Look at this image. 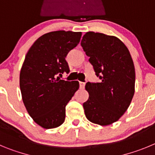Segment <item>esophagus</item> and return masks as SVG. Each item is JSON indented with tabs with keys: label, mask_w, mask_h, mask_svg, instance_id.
Segmentation results:
<instances>
[{
	"label": "esophagus",
	"mask_w": 155,
	"mask_h": 155,
	"mask_svg": "<svg viewBox=\"0 0 155 155\" xmlns=\"http://www.w3.org/2000/svg\"><path fill=\"white\" fill-rule=\"evenodd\" d=\"M85 85H86V83H83V82H79V86H80L81 89H83L85 87Z\"/></svg>",
	"instance_id": "34e87169"
}]
</instances>
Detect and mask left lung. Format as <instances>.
I'll return each mask as SVG.
<instances>
[{
	"label": "left lung",
	"mask_w": 155,
	"mask_h": 155,
	"mask_svg": "<svg viewBox=\"0 0 155 155\" xmlns=\"http://www.w3.org/2000/svg\"><path fill=\"white\" fill-rule=\"evenodd\" d=\"M81 46L102 80L88 82L85 86L89 93L83 104L85 115L96 124H112L124 114L134 95L135 69L131 55L118 38L100 32H86Z\"/></svg>",
	"instance_id": "obj_1"
}]
</instances>
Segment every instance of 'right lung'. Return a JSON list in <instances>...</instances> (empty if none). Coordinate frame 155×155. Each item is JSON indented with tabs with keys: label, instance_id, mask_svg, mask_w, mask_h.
I'll return each mask as SVG.
<instances>
[{
	"label": "right lung",
	"instance_id": "right-lung-1",
	"mask_svg": "<svg viewBox=\"0 0 155 155\" xmlns=\"http://www.w3.org/2000/svg\"><path fill=\"white\" fill-rule=\"evenodd\" d=\"M82 32L55 31L39 37L25 55L20 72L23 103L33 120L45 129L63 124L65 107L79 90L78 81L57 75L69 72L65 57L76 47Z\"/></svg>",
	"mask_w": 155,
	"mask_h": 155
}]
</instances>
